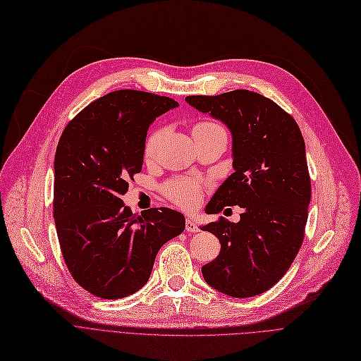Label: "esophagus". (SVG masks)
I'll return each instance as SVG.
<instances>
[{
  "instance_id": "esophagus-1",
  "label": "esophagus",
  "mask_w": 361,
  "mask_h": 361,
  "mask_svg": "<svg viewBox=\"0 0 361 361\" xmlns=\"http://www.w3.org/2000/svg\"><path fill=\"white\" fill-rule=\"evenodd\" d=\"M185 229H186V232H190V233H195V232H200V228H198V225H197V223H195L192 219H190V217L186 219V225H185Z\"/></svg>"
}]
</instances>
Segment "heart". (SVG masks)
Listing matches in <instances>:
<instances>
[{
    "instance_id": "b5f03b06",
    "label": "heart",
    "mask_w": 361,
    "mask_h": 361,
    "mask_svg": "<svg viewBox=\"0 0 361 361\" xmlns=\"http://www.w3.org/2000/svg\"><path fill=\"white\" fill-rule=\"evenodd\" d=\"M213 128H221L217 123L213 122H201L194 126V130L197 129H213ZM163 138V129H156L149 133L148 140L145 142V156L152 157L156 152L160 141ZM166 195L169 200L178 204L182 209H195L202 198V185L197 179H173L166 185Z\"/></svg>"
}]
</instances>
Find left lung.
<instances>
[{
  "mask_svg": "<svg viewBox=\"0 0 361 361\" xmlns=\"http://www.w3.org/2000/svg\"><path fill=\"white\" fill-rule=\"evenodd\" d=\"M185 99L232 133L235 171L205 210L244 209L238 223L220 217L201 228L220 243L219 255L201 267L202 276L235 298L263 294L288 271L304 239L312 182L301 130L276 102L248 90Z\"/></svg>",
  "mask_w": 361,
  "mask_h": 361,
  "instance_id": "8db88e82",
  "label": "left lung"
}]
</instances>
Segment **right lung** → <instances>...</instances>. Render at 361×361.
I'll use <instances>...</instances> for the list:
<instances>
[{"label":"right lung","mask_w":361,"mask_h":361,"mask_svg":"<svg viewBox=\"0 0 361 361\" xmlns=\"http://www.w3.org/2000/svg\"><path fill=\"white\" fill-rule=\"evenodd\" d=\"M179 104L169 97L120 90L95 99L63 130L54 159V219L73 279L95 297L125 298L149 279L159 250L185 229L171 209L133 214L123 204L142 170L156 117Z\"/></svg>","instance_id":"1"}]
</instances>
